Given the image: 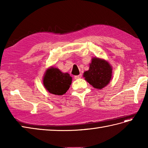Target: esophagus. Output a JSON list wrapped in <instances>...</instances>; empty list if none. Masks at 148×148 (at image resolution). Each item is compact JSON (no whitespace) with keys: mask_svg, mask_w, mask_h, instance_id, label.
Listing matches in <instances>:
<instances>
[{"mask_svg":"<svg viewBox=\"0 0 148 148\" xmlns=\"http://www.w3.org/2000/svg\"><path fill=\"white\" fill-rule=\"evenodd\" d=\"M81 77H82V75H81V74H80L79 75H78V76H74V79H80V78H81Z\"/></svg>","mask_w":148,"mask_h":148,"instance_id":"obj_1","label":"esophagus"}]
</instances>
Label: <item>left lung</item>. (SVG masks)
Returning a JSON list of instances; mask_svg holds the SVG:
<instances>
[{"mask_svg":"<svg viewBox=\"0 0 148 148\" xmlns=\"http://www.w3.org/2000/svg\"><path fill=\"white\" fill-rule=\"evenodd\" d=\"M112 68L104 59L93 57L90 67L83 74V77L95 88L102 90L110 83L112 79Z\"/></svg>","mask_w":148,"mask_h":148,"instance_id":"1","label":"left lung"}]
</instances>
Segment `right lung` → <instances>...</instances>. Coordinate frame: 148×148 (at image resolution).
<instances>
[{
	"mask_svg": "<svg viewBox=\"0 0 148 148\" xmlns=\"http://www.w3.org/2000/svg\"><path fill=\"white\" fill-rule=\"evenodd\" d=\"M72 77L67 72H62L56 67H51L46 71L43 76V85L50 93L62 95L70 88Z\"/></svg>",
	"mask_w": 148,
	"mask_h": 148,
	"instance_id": "1",
	"label": "right lung"
}]
</instances>
